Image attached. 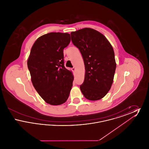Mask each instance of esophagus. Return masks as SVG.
I'll use <instances>...</instances> for the list:
<instances>
[{
    "instance_id": "34e87169",
    "label": "esophagus",
    "mask_w": 149,
    "mask_h": 149,
    "mask_svg": "<svg viewBox=\"0 0 149 149\" xmlns=\"http://www.w3.org/2000/svg\"><path fill=\"white\" fill-rule=\"evenodd\" d=\"M75 69H75V67H74V68H72V70L73 71H75Z\"/></svg>"
}]
</instances>
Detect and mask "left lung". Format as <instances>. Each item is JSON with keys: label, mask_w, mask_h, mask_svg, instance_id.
Here are the masks:
<instances>
[{"label": "left lung", "mask_w": 149, "mask_h": 149, "mask_svg": "<svg viewBox=\"0 0 149 149\" xmlns=\"http://www.w3.org/2000/svg\"><path fill=\"white\" fill-rule=\"evenodd\" d=\"M71 41L84 60V81L80 89L86 98L97 100L110 90L116 68L113 49L106 37L91 28L72 32Z\"/></svg>", "instance_id": "1"}]
</instances>
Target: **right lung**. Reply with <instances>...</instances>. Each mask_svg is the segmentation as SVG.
<instances>
[{
  "label": "right lung",
  "instance_id": "right-lung-1",
  "mask_svg": "<svg viewBox=\"0 0 149 149\" xmlns=\"http://www.w3.org/2000/svg\"><path fill=\"white\" fill-rule=\"evenodd\" d=\"M70 42L68 33L51 32L38 38L27 60L31 81L47 103H64L69 96L74 77L64 66V48Z\"/></svg>",
  "mask_w": 149,
  "mask_h": 149
}]
</instances>
